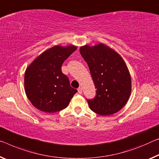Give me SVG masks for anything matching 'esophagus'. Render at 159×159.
<instances>
[{
  "label": "esophagus",
  "mask_w": 159,
  "mask_h": 159,
  "mask_svg": "<svg viewBox=\"0 0 159 159\" xmlns=\"http://www.w3.org/2000/svg\"><path fill=\"white\" fill-rule=\"evenodd\" d=\"M77 91H78V92H79V94H82V89L81 87L78 88Z\"/></svg>",
  "instance_id": "34e87169"
}]
</instances>
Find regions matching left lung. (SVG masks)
I'll list each match as a JSON object with an SVG mask.
<instances>
[{"mask_svg":"<svg viewBox=\"0 0 159 159\" xmlns=\"http://www.w3.org/2000/svg\"><path fill=\"white\" fill-rule=\"evenodd\" d=\"M80 52L89 66L97 89L94 98L87 99L91 110L102 116L118 112L126 104L131 92L130 73L123 58L102 43L82 46Z\"/></svg>","mask_w":159,"mask_h":159,"instance_id":"1","label":"left lung"}]
</instances>
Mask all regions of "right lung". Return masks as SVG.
Segmentation results:
<instances>
[{
	"label": "right lung",
	"instance_id": "1",
	"mask_svg": "<svg viewBox=\"0 0 159 159\" xmlns=\"http://www.w3.org/2000/svg\"><path fill=\"white\" fill-rule=\"evenodd\" d=\"M77 50L75 45H55L36 57L27 67L25 91L32 104L39 110L54 113L65 109L77 92L70 86L61 70L62 63Z\"/></svg>",
	"mask_w": 159,
	"mask_h": 159
}]
</instances>
